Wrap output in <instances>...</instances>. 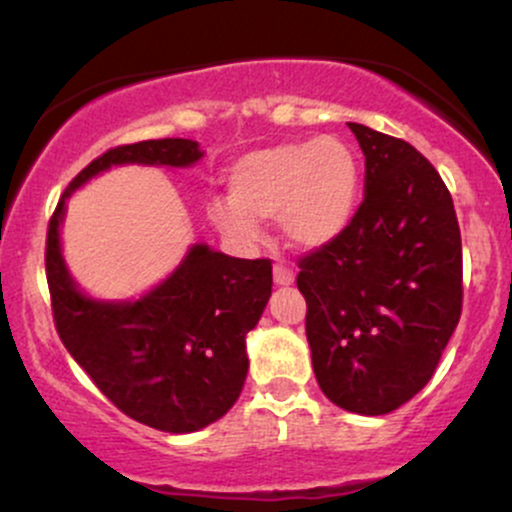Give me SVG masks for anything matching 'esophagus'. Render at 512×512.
Masks as SVG:
<instances>
[{"label":"esophagus","instance_id":"34e87169","mask_svg":"<svg viewBox=\"0 0 512 512\" xmlns=\"http://www.w3.org/2000/svg\"><path fill=\"white\" fill-rule=\"evenodd\" d=\"M296 281V274L286 262H276L274 264V284L276 286H291Z\"/></svg>","mask_w":512,"mask_h":512}]
</instances>
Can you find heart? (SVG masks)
I'll use <instances>...</instances> for the list:
<instances>
[{
  "mask_svg": "<svg viewBox=\"0 0 512 512\" xmlns=\"http://www.w3.org/2000/svg\"><path fill=\"white\" fill-rule=\"evenodd\" d=\"M228 198L209 204V219L233 243L255 245L262 219L303 250L325 248L354 221L361 166L349 144L322 137L267 146L228 170Z\"/></svg>",
  "mask_w": 512,
  "mask_h": 512,
  "instance_id": "obj_1",
  "label": "heart"
}]
</instances>
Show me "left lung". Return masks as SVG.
<instances>
[{
    "label": "left lung",
    "mask_w": 512,
    "mask_h": 512,
    "mask_svg": "<svg viewBox=\"0 0 512 512\" xmlns=\"http://www.w3.org/2000/svg\"><path fill=\"white\" fill-rule=\"evenodd\" d=\"M366 195L334 243L301 257L305 334L330 402L390 414L431 380L462 313V240L438 170L404 139L349 122Z\"/></svg>",
    "instance_id": "left-lung-1"
}]
</instances>
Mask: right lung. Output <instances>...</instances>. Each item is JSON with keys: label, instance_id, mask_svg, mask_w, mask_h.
I'll list each match as a JSON object with an SVG mask.
<instances>
[{"label": "right lung", "instance_id": "add662e5", "mask_svg": "<svg viewBox=\"0 0 512 512\" xmlns=\"http://www.w3.org/2000/svg\"><path fill=\"white\" fill-rule=\"evenodd\" d=\"M192 139L115 146L69 182L48 226L45 272L57 334L122 414L166 433L214 424L236 404L248 375L245 337L272 296V262L192 245L182 264L139 301H93L76 289L60 248L64 202L110 166L187 168Z\"/></svg>", "mask_w": 512, "mask_h": 512}]
</instances>
